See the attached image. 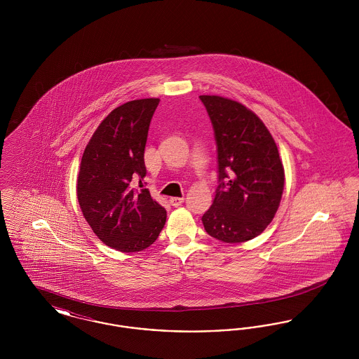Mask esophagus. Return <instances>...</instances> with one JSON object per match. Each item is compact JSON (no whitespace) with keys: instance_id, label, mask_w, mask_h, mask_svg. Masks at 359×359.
Wrapping results in <instances>:
<instances>
[{"instance_id":"34e87169","label":"esophagus","mask_w":359,"mask_h":359,"mask_svg":"<svg viewBox=\"0 0 359 359\" xmlns=\"http://www.w3.org/2000/svg\"><path fill=\"white\" fill-rule=\"evenodd\" d=\"M184 202V198H179V196H172L170 198V203L173 207H177V205H182Z\"/></svg>"}]
</instances>
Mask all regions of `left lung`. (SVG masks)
<instances>
[{
    "instance_id": "1",
    "label": "left lung",
    "mask_w": 359,
    "mask_h": 359,
    "mask_svg": "<svg viewBox=\"0 0 359 359\" xmlns=\"http://www.w3.org/2000/svg\"><path fill=\"white\" fill-rule=\"evenodd\" d=\"M214 128L218 188L202 217L208 236L227 243L256 238L280 205L284 167L273 137L242 103L201 95Z\"/></svg>"
}]
</instances>
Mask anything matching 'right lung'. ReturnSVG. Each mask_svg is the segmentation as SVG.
Returning <instances> with one entry per match:
<instances>
[{"instance_id":"add662e5","label":"right lung","mask_w":359,"mask_h":359,"mask_svg":"<svg viewBox=\"0 0 359 359\" xmlns=\"http://www.w3.org/2000/svg\"><path fill=\"white\" fill-rule=\"evenodd\" d=\"M158 98L116 107L90 138L81 161L76 195L86 221L104 245L123 253L151 246L167 211L147 188L133 184L147 175L144 151Z\"/></svg>"}]
</instances>
